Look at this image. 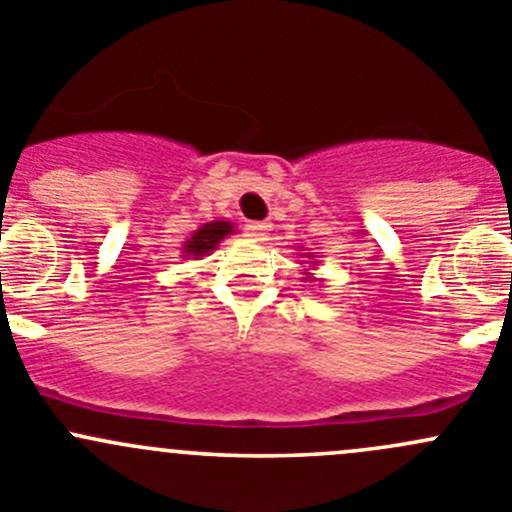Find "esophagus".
I'll list each match as a JSON object with an SVG mask.
<instances>
[{"instance_id":"1","label":"esophagus","mask_w":512,"mask_h":512,"mask_svg":"<svg viewBox=\"0 0 512 512\" xmlns=\"http://www.w3.org/2000/svg\"><path fill=\"white\" fill-rule=\"evenodd\" d=\"M267 230H270V225H267V223H250V225H247V235H250L252 240H257V242L267 240Z\"/></svg>"}]
</instances>
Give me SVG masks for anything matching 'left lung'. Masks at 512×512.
<instances>
[{
	"instance_id": "1",
	"label": "left lung",
	"mask_w": 512,
	"mask_h": 512,
	"mask_svg": "<svg viewBox=\"0 0 512 512\" xmlns=\"http://www.w3.org/2000/svg\"><path fill=\"white\" fill-rule=\"evenodd\" d=\"M302 257H317V255H314V252H302ZM299 265H304V262H299ZM312 267H314V262H312V265L307 267V270L302 272L304 280H309V282H314V277H312Z\"/></svg>"
}]
</instances>
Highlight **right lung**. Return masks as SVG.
<instances>
[{"label":"right lung","mask_w":512,"mask_h":512,"mask_svg":"<svg viewBox=\"0 0 512 512\" xmlns=\"http://www.w3.org/2000/svg\"><path fill=\"white\" fill-rule=\"evenodd\" d=\"M232 232H235V225H232L230 220H213V223L200 225L198 230L185 240L183 257L185 260H203L205 255L218 250L220 242H223L227 235H232Z\"/></svg>","instance_id":"right-lung-1"}]
</instances>
